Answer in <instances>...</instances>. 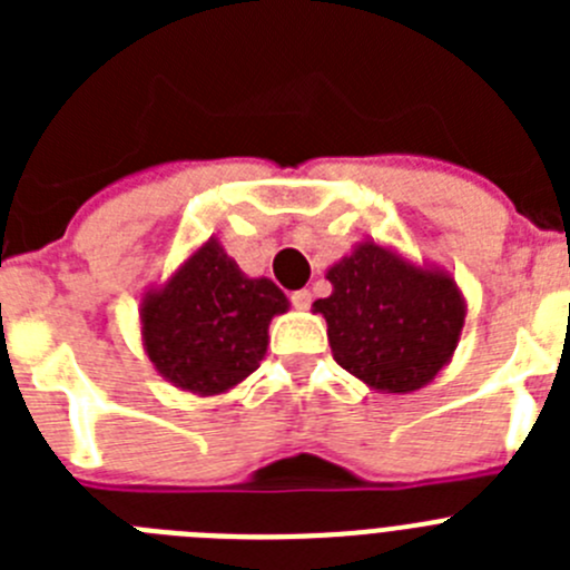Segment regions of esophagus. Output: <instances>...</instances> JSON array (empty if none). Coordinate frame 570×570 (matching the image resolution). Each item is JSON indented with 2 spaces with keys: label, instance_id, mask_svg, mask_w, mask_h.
<instances>
[{
  "label": "esophagus",
  "instance_id": "obj_1",
  "mask_svg": "<svg viewBox=\"0 0 570 570\" xmlns=\"http://www.w3.org/2000/svg\"><path fill=\"white\" fill-rule=\"evenodd\" d=\"M291 302H294V308L296 311H308L311 308V291H294V294H291Z\"/></svg>",
  "mask_w": 570,
  "mask_h": 570
}]
</instances>
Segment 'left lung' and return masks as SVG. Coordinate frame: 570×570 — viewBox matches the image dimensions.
<instances>
[{
  "label": "left lung",
  "mask_w": 570,
  "mask_h": 570,
  "mask_svg": "<svg viewBox=\"0 0 570 570\" xmlns=\"http://www.w3.org/2000/svg\"><path fill=\"white\" fill-rule=\"evenodd\" d=\"M334 360L380 394H414L451 362L465 328V296L445 268L362 239L325 271Z\"/></svg>",
  "instance_id": "obj_1"
}]
</instances>
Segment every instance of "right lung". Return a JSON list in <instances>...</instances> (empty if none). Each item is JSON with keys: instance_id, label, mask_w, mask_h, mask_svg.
Here are the masks:
<instances>
[{"instance_id": "obj_1", "label": "right lung", "mask_w": 570, "mask_h": 570, "mask_svg": "<svg viewBox=\"0 0 570 570\" xmlns=\"http://www.w3.org/2000/svg\"><path fill=\"white\" fill-rule=\"evenodd\" d=\"M291 308L265 276L242 274L210 236L139 305L142 351L156 374L196 396L228 394L268 351V325Z\"/></svg>"}]
</instances>
